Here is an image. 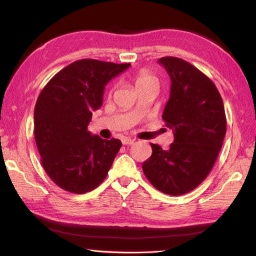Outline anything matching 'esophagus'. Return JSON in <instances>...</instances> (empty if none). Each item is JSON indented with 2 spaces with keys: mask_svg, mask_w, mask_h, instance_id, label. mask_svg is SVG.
Returning a JSON list of instances; mask_svg holds the SVG:
<instances>
[{
  "mask_svg": "<svg viewBox=\"0 0 256 256\" xmlns=\"http://www.w3.org/2000/svg\"><path fill=\"white\" fill-rule=\"evenodd\" d=\"M122 143H123V145H132L134 143V140L128 138H122Z\"/></svg>",
  "mask_w": 256,
  "mask_h": 256,
  "instance_id": "34e87169",
  "label": "esophagus"
}]
</instances>
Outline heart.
Segmentation results:
<instances>
[{
	"mask_svg": "<svg viewBox=\"0 0 256 256\" xmlns=\"http://www.w3.org/2000/svg\"><path fill=\"white\" fill-rule=\"evenodd\" d=\"M133 82L136 90H140L148 86L150 84H157L158 86V81L155 76L150 72L148 70L146 69H140L138 72H135L133 76Z\"/></svg>",
	"mask_w": 256,
	"mask_h": 256,
	"instance_id": "b5f03b06",
	"label": "heart"
}]
</instances>
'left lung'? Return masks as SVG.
<instances>
[{"mask_svg": "<svg viewBox=\"0 0 256 256\" xmlns=\"http://www.w3.org/2000/svg\"><path fill=\"white\" fill-rule=\"evenodd\" d=\"M158 62L172 79L162 120L174 131V142L167 150L150 143L153 153L142 168L156 189L180 196L209 175L224 143L226 118L220 92L198 68L170 56Z\"/></svg>", "mask_w": 256, "mask_h": 256, "instance_id": "8db88e82", "label": "left lung"}]
</instances>
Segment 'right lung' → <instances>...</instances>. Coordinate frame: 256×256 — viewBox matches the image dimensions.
<instances>
[{
	"instance_id": "1",
	"label": "right lung",
	"mask_w": 256,
	"mask_h": 256,
	"mask_svg": "<svg viewBox=\"0 0 256 256\" xmlns=\"http://www.w3.org/2000/svg\"><path fill=\"white\" fill-rule=\"evenodd\" d=\"M130 66L80 59L54 76L38 96L34 134L42 165L66 192L96 189L121 148L120 140L91 135L88 124L92 111L102 106L106 84Z\"/></svg>"
}]
</instances>
